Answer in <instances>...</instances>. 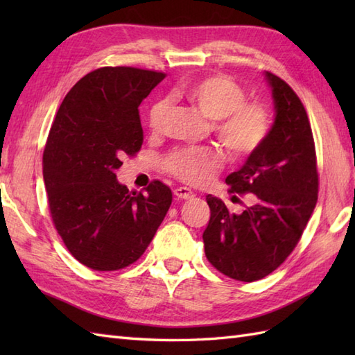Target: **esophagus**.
Returning <instances> with one entry per match:
<instances>
[{"mask_svg":"<svg viewBox=\"0 0 355 355\" xmlns=\"http://www.w3.org/2000/svg\"><path fill=\"white\" fill-rule=\"evenodd\" d=\"M173 195H175L178 200H189L193 197V192L189 187H177V189H173Z\"/></svg>","mask_w":355,"mask_h":355,"instance_id":"34e87169","label":"esophagus"}]
</instances>
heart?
Masks as SVG:
<instances>
[{"label": "heart", "mask_w": 355, "mask_h": 355, "mask_svg": "<svg viewBox=\"0 0 355 355\" xmlns=\"http://www.w3.org/2000/svg\"><path fill=\"white\" fill-rule=\"evenodd\" d=\"M184 99L200 114L212 120V130L225 150L235 158L254 154L271 130V114L259 102H245L247 96L235 80L216 76L193 80L180 89ZM169 105L155 102L149 110V126L160 131ZM223 166V157L215 149H180L166 157L164 168L182 182L193 186L206 184Z\"/></svg>", "instance_id": "1"}]
</instances>
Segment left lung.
Listing matches in <instances>:
<instances>
[{
	"label": "left lung",
	"mask_w": 355,
	"mask_h": 355,
	"mask_svg": "<svg viewBox=\"0 0 355 355\" xmlns=\"http://www.w3.org/2000/svg\"><path fill=\"white\" fill-rule=\"evenodd\" d=\"M275 122L263 145L225 178L230 192L253 193L254 205L230 214L207 195L210 220L202 233L209 262L243 282L266 277L286 259L318 202L319 177L306 111L281 78L263 71Z\"/></svg>",
	"instance_id": "obj_1"
}]
</instances>
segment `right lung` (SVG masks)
Returning a JSON list of instances; mask_svg holds the SVG:
<instances>
[{
  "mask_svg": "<svg viewBox=\"0 0 355 355\" xmlns=\"http://www.w3.org/2000/svg\"><path fill=\"white\" fill-rule=\"evenodd\" d=\"M163 73L103 67L82 78L65 96L44 150V183L53 223L80 263L97 271L137 261L172 202V192L153 182L130 192L116 171L139 153V105Z\"/></svg>",
  "mask_w": 355,
  "mask_h": 355,
  "instance_id": "1",
  "label": "right lung"
}]
</instances>
